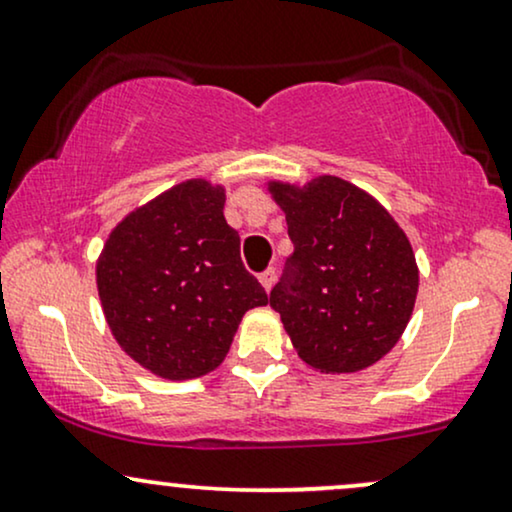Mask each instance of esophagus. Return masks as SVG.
Returning <instances> with one entry per match:
<instances>
[{
  "instance_id": "1",
  "label": "esophagus",
  "mask_w": 512,
  "mask_h": 512,
  "mask_svg": "<svg viewBox=\"0 0 512 512\" xmlns=\"http://www.w3.org/2000/svg\"><path fill=\"white\" fill-rule=\"evenodd\" d=\"M274 281H276V269H274V267L264 269V272L260 274V283H262V288H264V291H267V293L272 291Z\"/></svg>"
}]
</instances>
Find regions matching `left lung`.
<instances>
[{"label": "left lung", "instance_id": "8db88e82", "mask_svg": "<svg viewBox=\"0 0 512 512\" xmlns=\"http://www.w3.org/2000/svg\"><path fill=\"white\" fill-rule=\"evenodd\" d=\"M286 212L293 255L269 293L293 348L326 374L360 372L396 346L417 298L403 229L353 183L319 176L303 188L269 183Z\"/></svg>", "mask_w": 512, "mask_h": 512}]
</instances>
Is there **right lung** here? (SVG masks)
<instances>
[{"mask_svg": "<svg viewBox=\"0 0 512 512\" xmlns=\"http://www.w3.org/2000/svg\"><path fill=\"white\" fill-rule=\"evenodd\" d=\"M224 188L193 178L128 214L97 260V291L119 346L162 379L212 372L240 319L269 303L224 219Z\"/></svg>", "mask_w": 512, "mask_h": 512, "instance_id": "add662e5", "label": "right lung"}]
</instances>
